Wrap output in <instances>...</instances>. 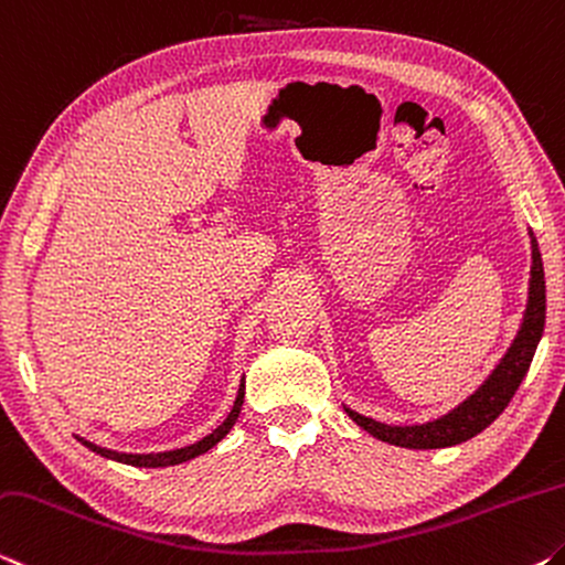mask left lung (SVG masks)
<instances>
[{
    "label": "left lung",
    "mask_w": 565,
    "mask_h": 565,
    "mask_svg": "<svg viewBox=\"0 0 565 565\" xmlns=\"http://www.w3.org/2000/svg\"><path fill=\"white\" fill-rule=\"evenodd\" d=\"M531 247H533V267H531V298L529 308H525V318L521 332L513 340L511 350H508L501 365L493 370V375L478 387V393L460 403L456 411H450L443 418L425 423V425H411V428H395V425H385L377 420H370L365 415H358L353 411L345 413L353 418L360 428L367 430L370 436L381 438L385 443L401 448H448L458 446V443L470 440L486 430L498 415H501L511 397L515 395L518 385L523 383L525 373H529L531 360L539 348V340L543 335L545 326V275H543V260L541 249L531 233Z\"/></svg>",
    "instance_id": "8db88e82"
}]
</instances>
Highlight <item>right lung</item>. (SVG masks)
Masks as SVG:
<instances>
[{
    "mask_svg": "<svg viewBox=\"0 0 565 565\" xmlns=\"http://www.w3.org/2000/svg\"><path fill=\"white\" fill-rule=\"evenodd\" d=\"M243 397H245V387H239V393H237V401H235V405H233V411H230V415H227V418H225V423H222L220 428L212 430L210 436H205V438L198 440V443H192V446H188V448H178V450H168V452H147V456H137V452H117V450L99 448V446H95V443H87V440H82V438H79V440L85 443V446H87L89 450L99 452V456H105V458H113V460H119V463H127V466H137V468H162V466H178V463H182V460H190V458L200 456V452L210 450L212 446H215V443H220L222 438L227 436L230 428H233L235 420H237L239 408H243Z\"/></svg>",
    "mask_w": 565,
    "mask_h": 565,
    "instance_id": "obj_1",
    "label": "right lung"
}]
</instances>
